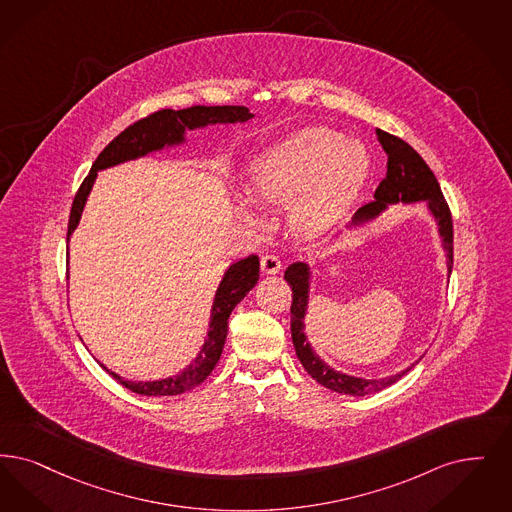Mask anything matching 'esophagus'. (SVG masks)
<instances>
[{
	"label": "esophagus",
	"instance_id": "1",
	"mask_svg": "<svg viewBox=\"0 0 512 512\" xmlns=\"http://www.w3.org/2000/svg\"><path fill=\"white\" fill-rule=\"evenodd\" d=\"M261 268H263V272H266V274H276V272L282 270V261L278 259V255L268 253V255L261 257Z\"/></svg>",
	"mask_w": 512,
	"mask_h": 512
}]
</instances>
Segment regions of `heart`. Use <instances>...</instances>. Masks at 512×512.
Listing matches in <instances>:
<instances>
[{
  "instance_id": "heart-1",
  "label": "heart",
  "mask_w": 512,
  "mask_h": 512,
  "mask_svg": "<svg viewBox=\"0 0 512 512\" xmlns=\"http://www.w3.org/2000/svg\"><path fill=\"white\" fill-rule=\"evenodd\" d=\"M369 173L368 150L328 127H305L259 154L251 169V190L259 202L287 204L293 228L318 236L337 225L354 204ZM240 213L259 223L253 202Z\"/></svg>"
}]
</instances>
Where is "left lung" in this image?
I'll list each match as a JSON object with an SVG mask.
<instances>
[{
    "label": "left lung",
    "mask_w": 512,
    "mask_h": 512,
    "mask_svg": "<svg viewBox=\"0 0 512 512\" xmlns=\"http://www.w3.org/2000/svg\"><path fill=\"white\" fill-rule=\"evenodd\" d=\"M375 133L379 137V143L383 146V150L387 152V177L379 183L375 190V202H369L358 209L356 221L377 215L379 211H383L387 207V204H396V202L409 204V202L427 200L432 215L438 219V225H440L444 249L448 253V270L451 274L453 223H451L450 205L440 190V184L436 181L434 173L430 171L427 162L406 141H402L400 137L387 133L383 129H375ZM284 278L293 291V297H291L293 299L291 301L293 347H295L297 358L301 360L303 368L307 369L308 375L314 381H318L326 389L335 390L339 394L366 396L371 392H379V390L394 385L411 369H404L402 373L390 375L385 379H360V377H350V375L329 368L328 364H324L312 352L307 337H305L303 318H305L308 301V266L303 263H293V265L287 266Z\"/></svg>",
    "instance_id": "obj_1"
}]
</instances>
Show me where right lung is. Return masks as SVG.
Masks as SVG:
<instances>
[{"label": "right lung", "mask_w": 512, "mask_h": 512, "mask_svg": "<svg viewBox=\"0 0 512 512\" xmlns=\"http://www.w3.org/2000/svg\"><path fill=\"white\" fill-rule=\"evenodd\" d=\"M253 114L247 110L246 106H190L184 110H158L141 120L131 123L125 127L122 133L106 144L99 158L91 167L89 175L83 179L76 196L74 204L70 209V219H68V232L66 238L74 232V228L80 223L82 217L83 205L87 200V194L93 186V181L97 177V171L110 167V165L122 164L125 160L139 158L150 150H158L164 144H173L183 141L184 129H194L205 123H236L246 122ZM259 280V257L249 255L247 259H242L238 263L228 268L221 287L217 291V299L213 305V318L209 324V337L205 341L202 352L198 358L184 369L181 375L169 377L164 381H154V383H131L123 381L120 375L110 373L120 385L125 389L143 394V396H173V394H183L186 390L198 387L209 377V373L217 366L221 352L225 347L226 333H228V318L232 314L234 307L246 297L247 291L257 284Z\"/></svg>", "instance_id": "right-lung-1"}]
</instances>
